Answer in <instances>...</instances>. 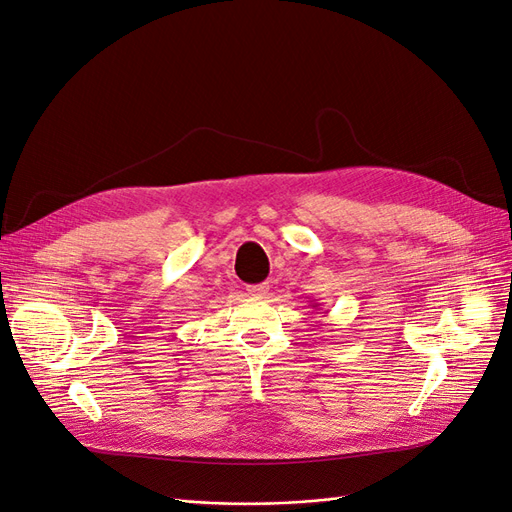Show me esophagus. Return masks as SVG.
<instances>
[{"mask_svg": "<svg viewBox=\"0 0 512 512\" xmlns=\"http://www.w3.org/2000/svg\"><path fill=\"white\" fill-rule=\"evenodd\" d=\"M247 292L252 294V297H265L269 292V284H256V286H247Z\"/></svg>", "mask_w": 512, "mask_h": 512, "instance_id": "34e87169", "label": "esophagus"}]
</instances>
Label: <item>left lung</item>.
<instances>
[{"label":"left lung","mask_w":512,"mask_h":512,"mask_svg":"<svg viewBox=\"0 0 512 512\" xmlns=\"http://www.w3.org/2000/svg\"><path fill=\"white\" fill-rule=\"evenodd\" d=\"M312 307H314V309H318V307H320V303H316V301H314V305H312Z\"/></svg>","instance_id":"8db88e82"}]
</instances>
